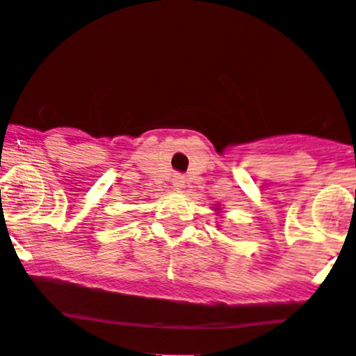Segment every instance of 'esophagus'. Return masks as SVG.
Segmentation results:
<instances>
[{"label":"esophagus","mask_w":356,"mask_h":356,"mask_svg":"<svg viewBox=\"0 0 356 356\" xmlns=\"http://www.w3.org/2000/svg\"><path fill=\"white\" fill-rule=\"evenodd\" d=\"M172 184H174L175 190H182V188L186 186V177L181 174H175L174 179H172Z\"/></svg>","instance_id":"esophagus-1"}]
</instances>
